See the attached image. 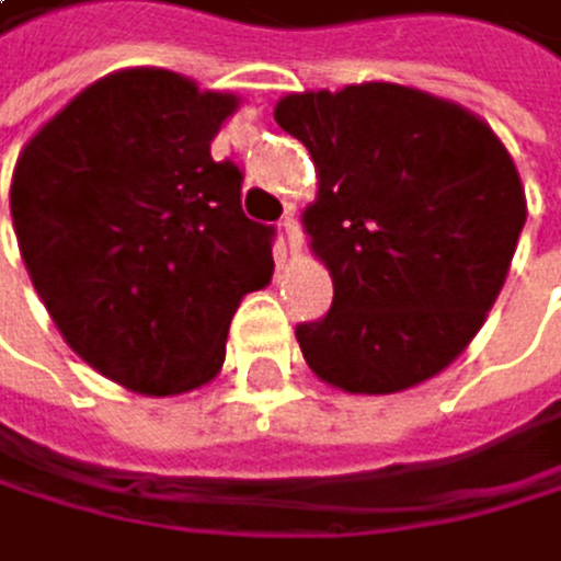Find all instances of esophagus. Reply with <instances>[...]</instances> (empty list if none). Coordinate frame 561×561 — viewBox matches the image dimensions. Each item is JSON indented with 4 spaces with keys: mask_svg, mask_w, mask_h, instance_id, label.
I'll list each match as a JSON object with an SVG mask.
<instances>
[{
    "mask_svg": "<svg viewBox=\"0 0 561 561\" xmlns=\"http://www.w3.org/2000/svg\"><path fill=\"white\" fill-rule=\"evenodd\" d=\"M283 238H286V244H289V251H299V244H304V230H299V220H296V213L289 209L286 217H283Z\"/></svg>",
    "mask_w": 561,
    "mask_h": 561,
    "instance_id": "obj_1",
    "label": "esophagus"
}]
</instances>
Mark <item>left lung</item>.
<instances>
[{
    "instance_id": "1",
    "label": "left lung",
    "mask_w": 561,
    "mask_h": 561,
    "mask_svg": "<svg viewBox=\"0 0 561 561\" xmlns=\"http://www.w3.org/2000/svg\"><path fill=\"white\" fill-rule=\"evenodd\" d=\"M307 144L317 203L304 227L334 304L296 341L344 393H400L469 348L528 220L514 158L476 113L397 82L278 99Z\"/></svg>"
}]
</instances>
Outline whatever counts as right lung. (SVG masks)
Instances as JSON below:
<instances>
[{
  "instance_id": "obj_1",
  "label": "right lung",
  "mask_w": 561,
  "mask_h": 561,
  "mask_svg": "<svg viewBox=\"0 0 561 561\" xmlns=\"http://www.w3.org/2000/svg\"><path fill=\"white\" fill-rule=\"evenodd\" d=\"M238 95L164 68L99 78L20 151L9 209L68 348L144 397L220 373L233 310L272 278V227L209 144Z\"/></svg>"
}]
</instances>
